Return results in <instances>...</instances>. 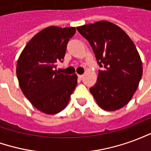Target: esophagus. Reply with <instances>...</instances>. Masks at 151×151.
<instances>
[{
	"label": "esophagus",
	"mask_w": 151,
	"mask_h": 151,
	"mask_svg": "<svg viewBox=\"0 0 151 151\" xmlns=\"http://www.w3.org/2000/svg\"><path fill=\"white\" fill-rule=\"evenodd\" d=\"M83 77H84V75H82V74H78V78L82 79L83 78Z\"/></svg>",
	"instance_id": "34e87169"
}]
</instances>
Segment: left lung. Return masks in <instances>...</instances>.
<instances>
[{"label":"left lung","mask_w":151,"mask_h":151,"mask_svg":"<svg viewBox=\"0 0 151 151\" xmlns=\"http://www.w3.org/2000/svg\"><path fill=\"white\" fill-rule=\"evenodd\" d=\"M88 40L99 70L90 89L97 104L105 111H116L132 99L142 76V63L132 40L118 26L108 21L78 27Z\"/></svg>","instance_id":"8db88e82"}]
</instances>
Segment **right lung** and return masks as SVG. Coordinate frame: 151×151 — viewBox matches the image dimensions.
Returning <instances> with one entry per match:
<instances>
[{"instance_id":"1","label":"right lung","mask_w":151,"mask_h":151,"mask_svg":"<svg viewBox=\"0 0 151 151\" xmlns=\"http://www.w3.org/2000/svg\"><path fill=\"white\" fill-rule=\"evenodd\" d=\"M75 32V27L44 28L28 42L18 57L19 86L31 104L43 113L52 115L64 110L77 86L76 73L64 74L55 69Z\"/></svg>"}]
</instances>
